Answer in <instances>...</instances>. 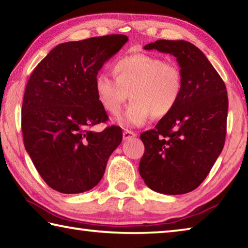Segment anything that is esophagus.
I'll use <instances>...</instances> for the list:
<instances>
[{
	"mask_svg": "<svg viewBox=\"0 0 248 248\" xmlns=\"http://www.w3.org/2000/svg\"><path fill=\"white\" fill-rule=\"evenodd\" d=\"M134 137H137V134H136V132L131 131V130H124L123 133V138L124 141L131 139V138H134Z\"/></svg>",
	"mask_w": 248,
	"mask_h": 248,
	"instance_id": "1",
	"label": "esophagus"
}]
</instances>
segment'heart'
Returning <instances> with one entry per match:
<instances>
[{"label": "heart", "mask_w": 248, "mask_h": 248, "mask_svg": "<svg viewBox=\"0 0 248 248\" xmlns=\"http://www.w3.org/2000/svg\"><path fill=\"white\" fill-rule=\"evenodd\" d=\"M115 78L97 74L94 90L107 112L118 115L128 96L131 103L118 121L124 127H139L152 118L170 115L184 92V74L174 62L146 53L123 57L111 66Z\"/></svg>", "instance_id": "obj_1"}]
</instances>
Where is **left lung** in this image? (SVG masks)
<instances>
[{
    "label": "left lung",
    "instance_id": "obj_1",
    "mask_svg": "<svg viewBox=\"0 0 248 248\" xmlns=\"http://www.w3.org/2000/svg\"><path fill=\"white\" fill-rule=\"evenodd\" d=\"M176 58L184 74L177 106L140 136L144 144L139 171L146 186L165 195L196 189L224 146L228 92L203 52L185 40H156L144 46Z\"/></svg>",
    "mask_w": 248,
    "mask_h": 248
}]
</instances>
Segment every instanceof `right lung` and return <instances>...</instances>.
Listing matches in <instances>:
<instances>
[{
    "label": "right lung",
    "instance_id": "obj_1",
    "mask_svg": "<svg viewBox=\"0 0 248 248\" xmlns=\"http://www.w3.org/2000/svg\"><path fill=\"white\" fill-rule=\"evenodd\" d=\"M128 41L125 35L58 45L32 71L22 107L24 145L46 184L62 194L94 188L123 141L120 127L91 128L108 116L94 90L105 62Z\"/></svg>",
    "mask_w": 248,
    "mask_h": 248
}]
</instances>
